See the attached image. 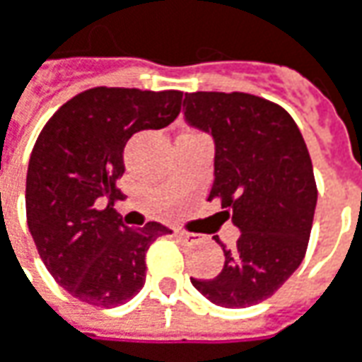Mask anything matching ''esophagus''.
Returning a JSON list of instances; mask_svg holds the SVG:
<instances>
[{
  "label": "esophagus",
  "mask_w": 362,
  "mask_h": 362,
  "mask_svg": "<svg viewBox=\"0 0 362 362\" xmlns=\"http://www.w3.org/2000/svg\"><path fill=\"white\" fill-rule=\"evenodd\" d=\"M174 235H176L178 239H182V241H186V243H194V241H198V235H194V233H186V230H174Z\"/></svg>",
  "instance_id": "obj_1"
}]
</instances>
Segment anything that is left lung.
Listing matches in <instances>:
<instances>
[{
	"instance_id": "1",
	"label": "left lung",
	"mask_w": 362,
	"mask_h": 362,
	"mask_svg": "<svg viewBox=\"0 0 362 362\" xmlns=\"http://www.w3.org/2000/svg\"><path fill=\"white\" fill-rule=\"evenodd\" d=\"M182 113L214 141L209 200L221 198L223 223L241 233L230 249L214 237L225 253L221 274L190 281L216 306H255L306 253L318 200L306 141L288 111L247 93H186Z\"/></svg>"
}]
</instances>
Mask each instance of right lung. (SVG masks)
<instances>
[{
	"label": "right lung",
	"instance_id": "add662e5",
	"mask_svg": "<svg viewBox=\"0 0 362 362\" xmlns=\"http://www.w3.org/2000/svg\"><path fill=\"white\" fill-rule=\"evenodd\" d=\"M180 103V90L88 88L38 135L25 176L28 228L46 269L81 302H129L146 284V251L172 233L153 221L129 228L113 200L123 198L117 180L129 137L170 125Z\"/></svg>",
	"mask_w": 362,
	"mask_h": 362
}]
</instances>
